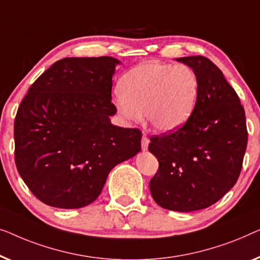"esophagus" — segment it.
I'll return each mask as SVG.
<instances>
[{"label":"esophagus","instance_id":"1","mask_svg":"<svg viewBox=\"0 0 260 260\" xmlns=\"http://www.w3.org/2000/svg\"><path fill=\"white\" fill-rule=\"evenodd\" d=\"M148 144H149V139L146 137V135H144V137H142V139H141V148H142V151H147Z\"/></svg>","mask_w":260,"mask_h":260}]
</instances>
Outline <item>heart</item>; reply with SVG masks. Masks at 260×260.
I'll return each mask as SVG.
<instances>
[{
  "mask_svg": "<svg viewBox=\"0 0 260 260\" xmlns=\"http://www.w3.org/2000/svg\"><path fill=\"white\" fill-rule=\"evenodd\" d=\"M116 112L125 121L135 122L144 111L146 121L159 132L181 127L194 111L199 80L187 64L145 62L120 80Z\"/></svg>",
  "mask_w": 260,
  "mask_h": 260,
  "instance_id": "b5f03b06",
  "label": "heart"
}]
</instances>
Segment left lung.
Wrapping results in <instances>:
<instances>
[{"instance_id": "obj_1", "label": "left lung", "mask_w": 260, "mask_h": 260, "mask_svg": "<svg viewBox=\"0 0 260 260\" xmlns=\"http://www.w3.org/2000/svg\"><path fill=\"white\" fill-rule=\"evenodd\" d=\"M175 60L196 72L199 96L184 126L151 138L148 149L159 168L149 191L162 208L192 212L217 203L238 180L246 119L236 90L213 62L200 55Z\"/></svg>"}]
</instances>
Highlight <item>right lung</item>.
Segmentation results:
<instances>
[{"label": "right lung", "instance_id": "right-lung-1", "mask_svg": "<svg viewBox=\"0 0 260 260\" xmlns=\"http://www.w3.org/2000/svg\"><path fill=\"white\" fill-rule=\"evenodd\" d=\"M111 56L66 57L30 86L14 123L15 164L39 200L85 207L100 196L109 172L141 151V132L111 123Z\"/></svg>", "mask_w": 260, "mask_h": 260}]
</instances>
